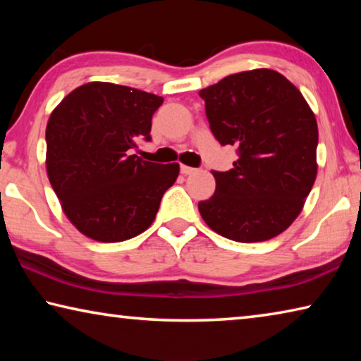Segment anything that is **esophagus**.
<instances>
[{"mask_svg": "<svg viewBox=\"0 0 361 361\" xmlns=\"http://www.w3.org/2000/svg\"><path fill=\"white\" fill-rule=\"evenodd\" d=\"M180 170H181V173H183V175H191V173H195V172H197V169H194V167H188V166H180Z\"/></svg>", "mask_w": 361, "mask_h": 361, "instance_id": "obj_1", "label": "esophagus"}]
</instances>
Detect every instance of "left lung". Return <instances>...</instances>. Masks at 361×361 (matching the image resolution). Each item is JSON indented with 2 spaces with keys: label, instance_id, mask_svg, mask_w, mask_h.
I'll return each mask as SVG.
<instances>
[{
  "label": "left lung",
  "instance_id": "8db88e82",
  "mask_svg": "<svg viewBox=\"0 0 361 361\" xmlns=\"http://www.w3.org/2000/svg\"><path fill=\"white\" fill-rule=\"evenodd\" d=\"M210 130L239 159L216 172L215 194L199 202L226 239L262 242L295 221L317 176V121L302 94L274 70L226 76L199 92Z\"/></svg>",
  "mask_w": 361,
  "mask_h": 361
}]
</instances>
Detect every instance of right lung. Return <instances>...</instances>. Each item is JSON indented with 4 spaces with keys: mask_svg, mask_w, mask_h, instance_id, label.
<instances>
[{
    "mask_svg": "<svg viewBox=\"0 0 361 361\" xmlns=\"http://www.w3.org/2000/svg\"><path fill=\"white\" fill-rule=\"evenodd\" d=\"M164 99L111 82H87L54 109L46 127V166L70 221L99 242H122L154 221L178 164L142 161Z\"/></svg>",
    "mask_w": 361,
    "mask_h": 361,
    "instance_id": "1",
    "label": "right lung"
}]
</instances>
